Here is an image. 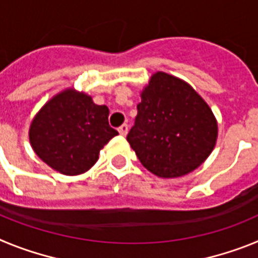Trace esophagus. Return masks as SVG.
I'll return each mask as SVG.
<instances>
[{
    "label": "esophagus",
    "instance_id": "esophagus-1",
    "mask_svg": "<svg viewBox=\"0 0 258 258\" xmlns=\"http://www.w3.org/2000/svg\"><path fill=\"white\" fill-rule=\"evenodd\" d=\"M117 131H118V133L121 134V136H126L127 131H129V126H127V124H122L121 126L118 127Z\"/></svg>",
    "mask_w": 258,
    "mask_h": 258
}]
</instances>
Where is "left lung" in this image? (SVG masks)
I'll list each match as a JSON object with an SVG mask.
<instances>
[{"mask_svg": "<svg viewBox=\"0 0 258 258\" xmlns=\"http://www.w3.org/2000/svg\"><path fill=\"white\" fill-rule=\"evenodd\" d=\"M141 98L126 140L142 165L164 178L197 169L217 140L208 104L187 83L164 72L151 77Z\"/></svg>", "mask_w": 258, "mask_h": 258, "instance_id": "1", "label": "left lung"}]
</instances>
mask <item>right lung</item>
Returning a JSON list of instances; mask_svg holds the SVG:
<instances>
[{
  "label": "right lung",
  "instance_id": "add662e5",
  "mask_svg": "<svg viewBox=\"0 0 258 258\" xmlns=\"http://www.w3.org/2000/svg\"><path fill=\"white\" fill-rule=\"evenodd\" d=\"M108 107L72 89L50 99L29 129L31 145L40 157L61 174L85 173L117 131L108 124Z\"/></svg>",
  "mask_w": 258,
  "mask_h": 258
}]
</instances>
